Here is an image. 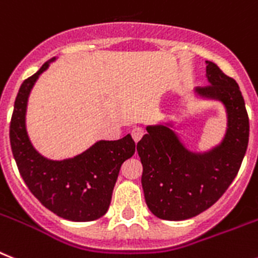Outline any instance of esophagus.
Listing matches in <instances>:
<instances>
[{"label":"esophagus","mask_w":258,"mask_h":258,"mask_svg":"<svg viewBox=\"0 0 258 258\" xmlns=\"http://www.w3.org/2000/svg\"><path fill=\"white\" fill-rule=\"evenodd\" d=\"M143 135H144V131H143V128H139V127H135V128L131 131V136H133V139L135 143L139 142L143 138Z\"/></svg>","instance_id":"1"}]
</instances>
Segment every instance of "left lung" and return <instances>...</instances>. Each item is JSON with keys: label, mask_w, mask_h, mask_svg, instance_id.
Segmentation results:
<instances>
[{"label": "left lung", "mask_w": 258, "mask_h": 258, "mask_svg": "<svg viewBox=\"0 0 258 258\" xmlns=\"http://www.w3.org/2000/svg\"><path fill=\"white\" fill-rule=\"evenodd\" d=\"M206 64L209 85L197 93L226 106L227 131L219 146L194 153L169 124H159L148 125L136 147L146 203L160 219H190L213 206L232 183L246 152L249 118L239 85L215 62Z\"/></svg>", "instance_id": "left-lung-1"}]
</instances>
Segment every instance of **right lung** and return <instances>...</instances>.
<instances>
[{"instance_id": "add662e5", "label": "right lung", "mask_w": 258, "mask_h": 258, "mask_svg": "<svg viewBox=\"0 0 258 258\" xmlns=\"http://www.w3.org/2000/svg\"><path fill=\"white\" fill-rule=\"evenodd\" d=\"M53 60L19 88L10 122L13 156L23 181L43 206L64 219L90 222L109 210L120 166L135 153V142L130 134L119 140H99L81 155L61 161L40 155L26 131V109L32 86Z\"/></svg>"}]
</instances>
